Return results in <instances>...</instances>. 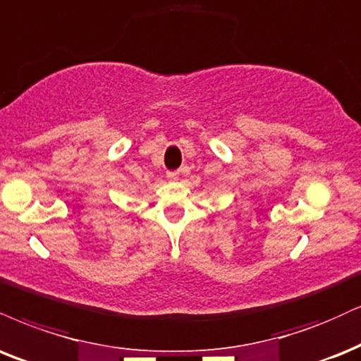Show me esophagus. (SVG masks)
Returning a JSON list of instances; mask_svg holds the SVG:
<instances>
[{"mask_svg": "<svg viewBox=\"0 0 361 361\" xmlns=\"http://www.w3.org/2000/svg\"><path fill=\"white\" fill-rule=\"evenodd\" d=\"M166 176L169 178V180H178V176H180V171L178 169H173V171H168Z\"/></svg>", "mask_w": 361, "mask_h": 361, "instance_id": "esophagus-1", "label": "esophagus"}]
</instances>
